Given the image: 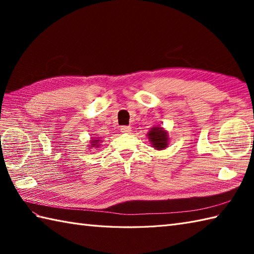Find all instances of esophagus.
Wrapping results in <instances>:
<instances>
[{
  "mask_svg": "<svg viewBox=\"0 0 254 254\" xmlns=\"http://www.w3.org/2000/svg\"><path fill=\"white\" fill-rule=\"evenodd\" d=\"M120 130H121L122 133H130L131 132V127H126V126H124V127H121Z\"/></svg>",
  "mask_w": 254,
  "mask_h": 254,
  "instance_id": "1",
  "label": "esophagus"
}]
</instances>
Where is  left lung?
<instances>
[{
    "mask_svg": "<svg viewBox=\"0 0 254 254\" xmlns=\"http://www.w3.org/2000/svg\"><path fill=\"white\" fill-rule=\"evenodd\" d=\"M147 136L150 144L153 145V147L155 149L161 150L168 146V143H169L168 133H167V131H165L161 127H154L150 128Z\"/></svg>",
    "mask_w": 254,
    "mask_h": 254,
    "instance_id": "1",
    "label": "left lung"
}]
</instances>
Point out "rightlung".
<instances>
[{
    "label": "right lung",
    "instance_id": "add662e5",
    "mask_svg": "<svg viewBox=\"0 0 254 254\" xmlns=\"http://www.w3.org/2000/svg\"><path fill=\"white\" fill-rule=\"evenodd\" d=\"M100 142H102V141H100L99 138H93L90 141V145H89V147H95V148H97V147H99V145H100Z\"/></svg>",
    "mask_w": 254,
    "mask_h": 254
}]
</instances>
